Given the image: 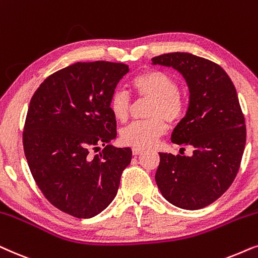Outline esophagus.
I'll return each mask as SVG.
<instances>
[{
    "label": "esophagus",
    "mask_w": 258,
    "mask_h": 258,
    "mask_svg": "<svg viewBox=\"0 0 258 258\" xmlns=\"http://www.w3.org/2000/svg\"><path fill=\"white\" fill-rule=\"evenodd\" d=\"M143 152H144V149H140V147H133L132 149V153L135 154V156H138V154Z\"/></svg>",
    "instance_id": "1"
}]
</instances>
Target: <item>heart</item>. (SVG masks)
I'll use <instances>...</instances> for the list:
<instances>
[{
  "label": "heart",
  "instance_id": "1",
  "mask_svg": "<svg viewBox=\"0 0 258 258\" xmlns=\"http://www.w3.org/2000/svg\"><path fill=\"white\" fill-rule=\"evenodd\" d=\"M131 85L138 97L152 101L147 112L150 119L125 127L120 135L121 142L136 147L152 146L166 132L165 120L174 123L183 118L186 100L176 79L163 71L142 72L132 79ZM108 108L116 121L125 122L131 109V98L123 91L116 89L108 99Z\"/></svg>",
  "mask_w": 258,
  "mask_h": 258
}]
</instances>
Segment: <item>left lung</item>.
Masks as SVG:
<instances>
[{
	"instance_id": "8db88e82",
	"label": "left lung",
	"mask_w": 258,
	"mask_h": 258,
	"mask_svg": "<svg viewBox=\"0 0 258 258\" xmlns=\"http://www.w3.org/2000/svg\"><path fill=\"white\" fill-rule=\"evenodd\" d=\"M152 64L172 67L186 81V114L171 140L192 147V154L159 153L156 181L174 207L197 210L214 203L238 172L245 146V121L235 86L219 64L190 53L156 56Z\"/></svg>"
}]
</instances>
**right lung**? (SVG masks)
I'll use <instances>...</instances> for the list:
<instances>
[{"mask_svg":"<svg viewBox=\"0 0 258 258\" xmlns=\"http://www.w3.org/2000/svg\"><path fill=\"white\" fill-rule=\"evenodd\" d=\"M125 63L77 62L44 80L30 100L23 150L37 186L59 210L77 218L104 211L132 159L114 147L116 121L108 99L128 72ZM104 150L94 156L100 145Z\"/></svg>","mask_w":258,"mask_h":258,"instance_id":"1","label":"right lung"}]
</instances>
